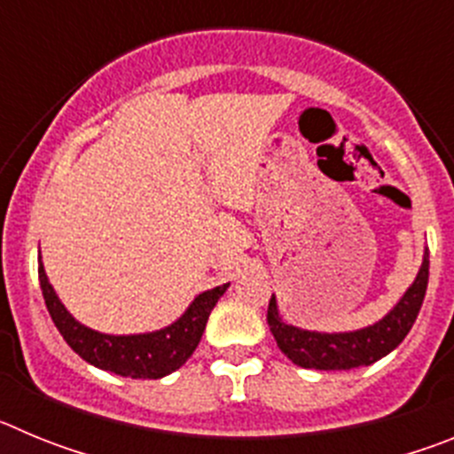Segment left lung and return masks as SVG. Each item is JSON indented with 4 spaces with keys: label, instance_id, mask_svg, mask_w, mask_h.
Listing matches in <instances>:
<instances>
[{
    "label": "left lung",
    "instance_id": "1",
    "mask_svg": "<svg viewBox=\"0 0 454 454\" xmlns=\"http://www.w3.org/2000/svg\"><path fill=\"white\" fill-rule=\"evenodd\" d=\"M430 279V252L425 247L416 279L409 284L403 298L377 323L352 332H316L302 330L298 325L284 323L272 295L268 304V325L277 346L295 366L316 368V371H350V368L371 366L377 359L387 356L404 340L427 291Z\"/></svg>",
    "mask_w": 454,
    "mask_h": 454
}]
</instances>
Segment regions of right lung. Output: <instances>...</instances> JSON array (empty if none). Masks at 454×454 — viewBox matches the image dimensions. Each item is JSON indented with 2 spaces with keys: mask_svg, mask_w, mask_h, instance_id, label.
Listing matches in <instances>:
<instances>
[{
  "mask_svg": "<svg viewBox=\"0 0 454 454\" xmlns=\"http://www.w3.org/2000/svg\"><path fill=\"white\" fill-rule=\"evenodd\" d=\"M38 279L47 311L67 346L95 368L131 380H159L182 368L202 339L211 309L230 288V284H223L202 291L175 323L166 325L161 330L143 332V334H104L79 323L67 311L50 284L43 256H38Z\"/></svg>",
  "mask_w": 454,
  "mask_h": 454,
  "instance_id": "right-lung-1",
  "label": "right lung"
}]
</instances>
